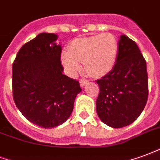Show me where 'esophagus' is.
Masks as SVG:
<instances>
[{
	"mask_svg": "<svg viewBox=\"0 0 160 160\" xmlns=\"http://www.w3.org/2000/svg\"><path fill=\"white\" fill-rule=\"evenodd\" d=\"M88 82V80H85V79H81V80H80V85L81 87H83V86H86V84Z\"/></svg>",
	"mask_w": 160,
	"mask_h": 160,
	"instance_id": "esophagus-1",
	"label": "esophagus"
}]
</instances>
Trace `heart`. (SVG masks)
<instances>
[{
    "label": "heart",
    "instance_id": "heart-1",
    "mask_svg": "<svg viewBox=\"0 0 160 160\" xmlns=\"http://www.w3.org/2000/svg\"><path fill=\"white\" fill-rule=\"evenodd\" d=\"M119 54V41L110 33H102L88 37L78 38L68 45V51H62L61 61L70 75L84 69L93 77H101L113 69Z\"/></svg>",
    "mask_w": 160,
    "mask_h": 160
}]
</instances>
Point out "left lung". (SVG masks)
Returning a JSON list of instances; mask_svg holds the SVG:
<instances>
[{"instance_id":"obj_1","label":"left lung","mask_w":160,"mask_h":160,"mask_svg":"<svg viewBox=\"0 0 160 160\" xmlns=\"http://www.w3.org/2000/svg\"><path fill=\"white\" fill-rule=\"evenodd\" d=\"M98 117L113 128L131 125L142 112L148 98L146 61L135 41L121 35L113 69L97 80Z\"/></svg>"}]
</instances>
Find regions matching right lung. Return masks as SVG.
Masks as SVG:
<instances>
[{
	"label": "right lung",
	"mask_w": 160,
	"mask_h": 160,
	"mask_svg": "<svg viewBox=\"0 0 160 160\" xmlns=\"http://www.w3.org/2000/svg\"><path fill=\"white\" fill-rule=\"evenodd\" d=\"M57 39L55 34H39L20 48L12 63L14 102L26 119L43 128L64 123L81 92L78 80L62 74Z\"/></svg>",
	"instance_id": "obj_1"
}]
</instances>
